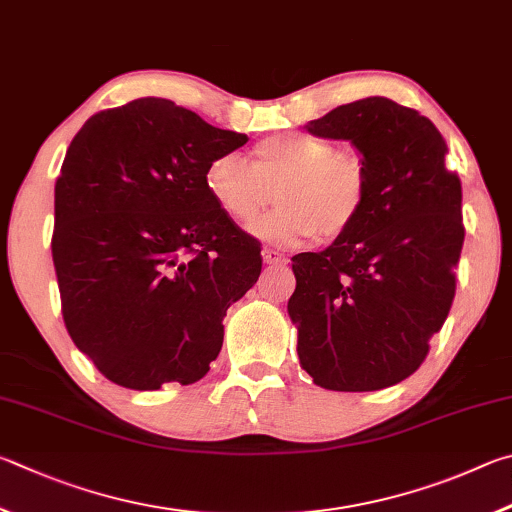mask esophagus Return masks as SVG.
<instances>
[{
	"label": "esophagus",
	"instance_id": "esophagus-1",
	"mask_svg": "<svg viewBox=\"0 0 512 512\" xmlns=\"http://www.w3.org/2000/svg\"><path fill=\"white\" fill-rule=\"evenodd\" d=\"M263 263L265 265H285V256H281L276 249H263Z\"/></svg>",
	"mask_w": 512,
	"mask_h": 512
}]
</instances>
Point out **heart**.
<instances>
[{
  "mask_svg": "<svg viewBox=\"0 0 512 512\" xmlns=\"http://www.w3.org/2000/svg\"><path fill=\"white\" fill-rule=\"evenodd\" d=\"M213 204L229 220H256L272 200L281 206L254 222V236L297 247L315 236L335 242L351 231L369 202V168L357 152H342L312 134L285 132L258 141L251 164L236 152L213 157L204 170Z\"/></svg>",
  "mask_w": 512,
  "mask_h": 512,
  "instance_id": "heart-1",
  "label": "heart"
}]
</instances>
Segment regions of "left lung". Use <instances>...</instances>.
Returning <instances> with one entry per match:
<instances>
[{"instance_id": "left-lung-1", "label": "left lung", "mask_w": 512, "mask_h": 512, "mask_svg": "<svg viewBox=\"0 0 512 512\" xmlns=\"http://www.w3.org/2000/svg\"><path fill=\"white\" fill-rule=\"evenodd\" d=\"M308 132L351 141L369 202L344 238L292 258L297 353L315 384L378 391L414 373L452 308L465 229L461 179L436 125L384 96L339 105Z\"/></svg>"}]
</instances>
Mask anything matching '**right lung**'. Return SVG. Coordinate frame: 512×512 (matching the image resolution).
I'll use <instances>...</instances> for the list:
<instances>
[{
	"instance_id": "obj_1",
	"label": "right lung",
	"mask_w": 512,
	"mask_h": 512,
	"mask_svg": "<svg viewBox=\"0 0 512 512\" xmlns=\"http://www.w3.org/2000/svg\"><path fill=\"white\" fill-rule=\"evenodd\" d=\"M245 143L148 96L94 114L67 148L51 238L62 317L119 387L202 380L227 308L258 281V242L204 186L206 164Z\"/></svg>"
}]
</instances>
